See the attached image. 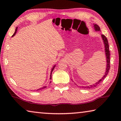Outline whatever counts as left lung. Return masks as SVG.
Here are the masks:
<instances>
[{
  "label": "left lung",
  "instance_id": "1",
  "mask_svg": "<svg viewBox=\"0 0 121 121\" xmlns=\"http://www.w3.org/2000/svg\"><path fill=\"white\" fill-rule=\"evenodd\" d=\"M95 26V30H100V28L98 25L97 24H95L94 25ZM102 39L104 40V44H105V52H106V56H107V68H106V72H105V75L102 78L98 81V82L96 83L95 84L92 85H90V86H82V88H86V89H90V88H92L93 87L97 86L99 84V83H100L101 82L104 80V78L106 77V76L107 75L108 73V72H109V69H110V51H109V44H108V42L107 40V38H106V37L104 35H102Z\"/></svg>",
  "mask_w": 121,
  "mask_h": 121
}]
</instances>
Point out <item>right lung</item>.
<instances>
[{"label":"right lung","instance_id":"obj_1","mask_svg":"<svg viewBox=\"0 0 121 121\" xmlns=\"http://www.w3.org/2000/svg\"><path fill=\"white\" fill-rule=\"evenodd\" d=\"M17 28H16V29H15V32H14V34L13 35V36H12V37H13V36H14V35H15V34H16V31H17ZM54 67H55V66L53 67V68H52V70H51V76H50V79H51V78H52V73L53 70H54ZM46 86H44V87H42V88H40V89H38V90H37V91H39V90H43V89H45V88H46Z\"/></svg>","mask_w":121,"mask_h":121}]
</instances>
